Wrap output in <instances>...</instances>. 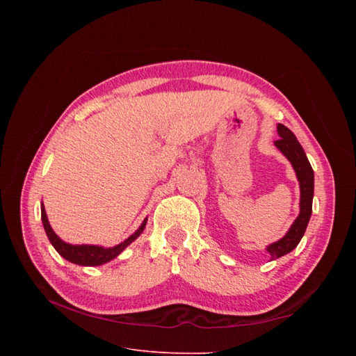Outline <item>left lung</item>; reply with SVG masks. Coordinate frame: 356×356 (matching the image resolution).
<instances>
[{
    "label": "left lung",
    "mask_w": 356,
    "mask_h": 356,
    "mask_svg": "<svg viewBox=\"0 0 356 356\" xmlns=\"http://www.w3.org/2000/svg\"><path fill=\"white\" fill-rule=\"evenodd\" d=\"M279 139L275 141L276 148L281 152L293 166L296 177L300 184V213L298 217L291 224V227L285 233L284 238L277 242H273L266 248V251L270 254L272 260L296 250L301 238L305 236L307 224L312 215V202H314V187H315V175L312 169L309 159L305 153L303 147L297 141L296 135L284 124H277Z\"/></svg>",
    "instance_id": "left-lung-1"
}]
</instances>
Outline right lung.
I'll return each instance as SVG.
<instances>
[{
    "label": "right lung",
    "mask_w": 356,
    "mask_h": 356,
    "mask_svg": "<svg viewBox=\"0 0 356 356\" xmlns=\"http://www.w3.org/2000/svg\"><path fill=\"white\" fill-rule=\"evenodd\" d=\"M41 221H42V225H44V230H46V234H47L50 243L59 252V255H62L70 263L79 264V266H92V267L102 266L105 263L114 260L115 257L120 255L129 245H131L135 239H138L139 236H141V233L144 232L145 225H147V218H145L143 221V224L138 227V230L134 234L129 236L126 241H123L122 243H118L115 246H111V248H104L99 245H72V243L62 241L59 236L53 232L51 225L49 222V218H47L44 204L42 203H41Z\"/></svg>",
    "instance_id": "right-lung-1"
}]
</instances>
